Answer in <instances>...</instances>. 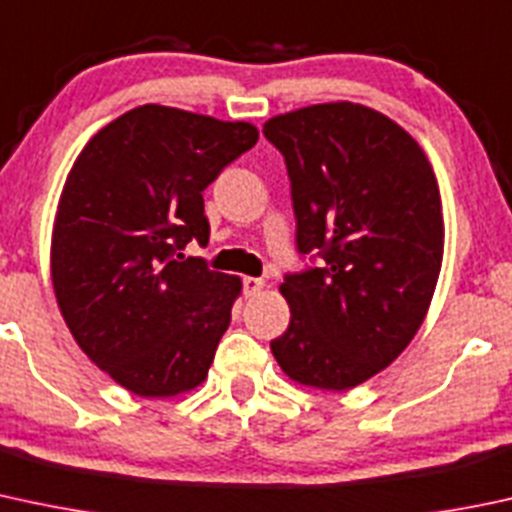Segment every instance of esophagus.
Segmentation results:
<instances>
[{
  "instance_id": "34e87169",
  "label": "esophagus",
  "mask_w": 512,
  "mask_h": 512,
  "mask_svg": "<svg viewBox=\"0 0 512 512\" xmlns=\"http://www.w3.org/2000/svg\"><path fill=\"white\" fill-rule=\"evenodd\" d=\"M265 289V282L257 277H245L242 279V292H245V297H257V294Z\"/></svg>"
}]
</instances>
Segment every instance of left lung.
<instances>
[{
	"mask_svg": "<svg viewBox=\"0 0 512 512\" xmlns=\"http://www.w3.org/2000/svg\"><path fill=\"white\" fill-rule=\"evenodd\" d=\"M262 134L287 164L299 255L321 260L284 277L292 321L272 355L301 385L351 390L427 316L444 257L437 176L405 129L355 102L277 115Z\"/></svg>",
	"mask_w": 512,
	"mask_h": 512,
	"instance_id": "left-lung-1",
	"label": "left lung"
}]
</instances>
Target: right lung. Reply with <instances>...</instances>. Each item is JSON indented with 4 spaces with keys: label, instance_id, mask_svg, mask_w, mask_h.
<instances>
[{
    "label": "right lung",
    "instance_id": "right-lung-1",
    "mask_svg": "<svg viewBox=\"0 0 512 512\" xmlns=\"http://www.w3.org/2000/svg\"><path fill=\"white\" fill-rule=\"evenodd\" d=\"M257 137L250 122L142 105L75 159L53 223V292L83 353L134 395L206 380L242 282L181 250L208 245L203 191Z\"/></svg>",
    "mask_w": 512,
    "mask_h": 512
}]
</instances>
